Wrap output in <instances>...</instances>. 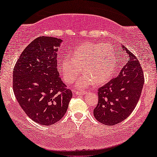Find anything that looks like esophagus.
<instances>
[{"label":"esophagus","mask_w":157,"mask_h":157,"mask_svg":"<svg viewBox=\"0 0 157 157\" xmlns=\"http://www.w3.org/2000/svg\"><path fill=\"white\" fill-rule=\"evenodd\" d=\"M74 94H76V95H84V94H86V91H75Z\"/></svg>","instance_id":"esophagus-1"}]
</instances>
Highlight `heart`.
<instances>
[{"instance_id":"1","label":"heart","mask_w":157,"mask_h":157,"mask_svg":"<svg viewBox=\"0 0 157 157\" xmlns=\"http://www.w3.org/2000/svg\"><path fill=\"white\" fill-rule=\"evenodd\" d=\"M105 43H87L77 47L71 54V60L66 58L59 61L64 81L73 83L82 67L84 73L77 82V88L84 89L93 84L101 85L107 82L117 70L114 52Z\"/></svg>"}]
</instances>
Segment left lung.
<instances>
[{
	"mask_svg": "<svg viewBox=\"0 0 157 157\" xmlns=\"http://www.w3.org/2000/svg\"><path fill=\"white\" fill-rule=\"evenodd\" d=\"M121 69L119 75L98 90V101L94 115L108 126L120 123L132 113L138 103L145 82L140 62L124 46L116 52Z\"/></svg>",
	"mask_w": 157,
	"mask_h": 157,
	"instance_id": "obj_1",
	"label": "left lung"
}]
</instances>
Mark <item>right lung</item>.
Returning a JSON list of instances; mask_svg holds the SVG:
<instances>
[{"label": "right lung", "mask_w": 157, "mask_h": 157, "mask_svg": "<svg viewBox=\"0 0 157 157\" xmlns=\"http://www.w3.org/2000/svg\"><path fill=\"white\" fill-rule=\"evenodd\" d=\"M62 40L40 36L22 52L13 70V91L22 110L35 122L49 126L63 117L73 93L57 71Z\"/></svg>", "instance_id": "add662e5"}]
</instances>
